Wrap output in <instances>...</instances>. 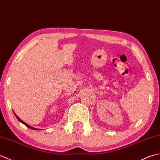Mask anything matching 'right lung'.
Segmentation results:
<instances>
[{
	"mask_svg": "<svg viewBox=\"0 0 160 160\" xmlns=\"http://www.w3.org/2000/svg\"><path fill=\"white\" fill-rule=\"evenodd\" d=\"M14 115H15V116L16 117V118H17L18 119V121L19 122H21L22 123H23V124L24 125H25L26 126H27V127H28V128H31V129H33V130H39V129H38V128H34V127H32V126H30V125H28V123H26L25 122H24L23 121H22V120H21L20 118H19V117L17 116V115H16V114L14 113Z\"/></svg>",
	"mask_w": 160,
	"mask_h": 160,
	"instance_id": "right-lung-1",
	"label": "right lung"
}]
</instances>
